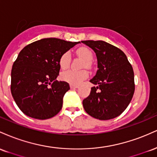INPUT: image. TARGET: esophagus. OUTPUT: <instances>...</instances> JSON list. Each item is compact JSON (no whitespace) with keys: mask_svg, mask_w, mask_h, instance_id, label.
<instances>
[{"mask_svg":"<svg viewBox=\"0 0 157 157\" xmlns=\"http://www.w3.org/2000/svg\"><path fill=\"white\" fill-rule=\"evenodd\" d=\"M70 87H71V89H77V88L79 87V86L75 84H71L70 85Z\"/></svg>","mask_w":157,"mask_h":157,"instance_id":"34e87169","label":"esophagus"}]
</instances>
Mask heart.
<instances>
[{"instance_id":"b5f03b06","label":"heart","mask_w":157,"mask_h":157,"mask_svg":"<svg viewBox=\"0 0 157 157\" xmlns=\"http://www.w3.org/2000/svg\"><path fill=\"white\" fill-rule=\"evenodd\" d=\"M77 55L86 62V66H89L93 59V53L89 48L86 47H81L77 50ZM71 63V54L69 52H65L60 57V66L62 69H66L69 67ZM62 80L71 84H79L84 79L88 77V72L86 71H75V70H68L62 72L60 75Z\"/></svg>"}]
</instances>
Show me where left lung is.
I'll list each match as a JSON object with an SVG mask.
<instances>
[{"label":"left lung","mask_w":157,"mask_h":157,"mask_svg":"<svg viewBox=\"0 0 157 157\" xmlns=\"http://www.w3.org/2000/svg\"><path fill=\"white\" fill-rule=\"evenodd\" d=\"M96 53V75L90 82L89 97L84 99L85 111L94 118L108 120L118 117L130 103L134 93L133 68L122 50L102 40H83Z\"/></svg>","instance_id":"1"}]
</instances>
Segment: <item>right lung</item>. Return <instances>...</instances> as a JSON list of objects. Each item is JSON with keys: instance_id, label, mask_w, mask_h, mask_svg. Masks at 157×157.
<instances>
[{"instance_id": "add662e5", "label": "right lung", "mask_w": 157, "mask_h": 157, "mask_svg": "<svg viewBox=\"0 0 157 157\" xmlns=\"http://www.w3.org/2000/svg\"><path fill=\"white\" fill-rule=\"evenodd\" d=\"M80 42L44 38L27 45L14 62L11 73V92L23 113L46 120L62 109L63 99L69 85L57 80L59 61L65 52Z\"/></svg>"}]
</instances>
